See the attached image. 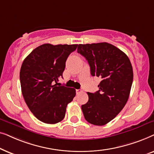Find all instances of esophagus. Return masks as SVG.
Listing matches in <instances>:
<instances>
[{"label":"esophagus","instance_id":"esophagus-1","mask_svg":"<svg viewBox=\"0 0 154 154\" xmlns=\"http://www.w3.org/2000/svg\"><path fill=\"white\" fill-rule=\"evenodd\" d=\"M82 92H83V91H82L81 90H76V94H81Z\"/></svg>","mask_w":154,"mask_h":154}]
</instances>
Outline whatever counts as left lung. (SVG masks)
<instances>
[{
  "label": "left lung",
  "mask_w": 154,
  "mask_h": 154,
  "mask_svg": "<svg viewBox=\"0 0 154 154\" xmlns=\"http://www.w3.org/2000/svg\"><path fill=\"white\" fill-rule=\"evenodd\" d=\"M77 52L88 61L92 76L101 79L98 91L88 92V102L81 106L84 117L92 125H106L128 102L133 81L132 64L123 51L105 42L79 44Z\"/></svg>",
  "instance_id": "left-lung-1"
}]
</instances>
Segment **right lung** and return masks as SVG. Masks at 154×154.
Returning <instances> with one entry per match:
<instances>
[{"mask_svg": "<svg viewBox=\"0 0 154 154\" xmlns=\"http://www.w3.org/2000/svg\"><path fill=\"white\" fill-rule=\"evenodd\" d=\"M78 45L46 43L35 48L25 58L20 69L22 95L29 109L41 122L55 124L65 116L67 104L75 96V90L56 86L62 77L66 61Z\"/></svg>", "mask_w": 154, "mask_h": 154, "instance_id": "1", "label": "right lung"}]
</instances>
